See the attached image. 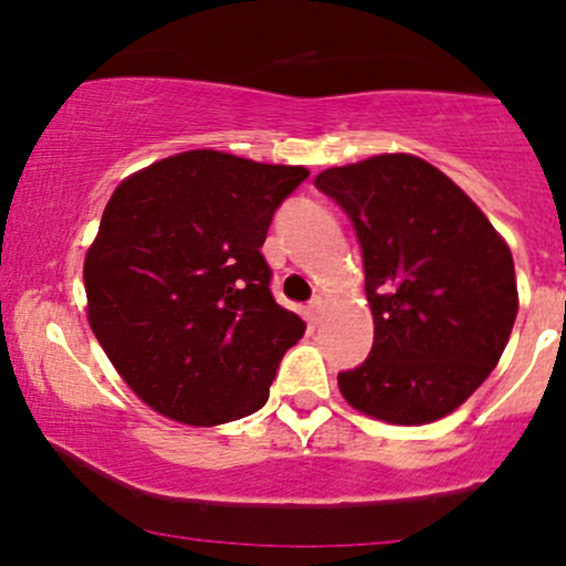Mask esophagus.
<instances>
[{
    "instance_id": "esophagus-1",
    "label": "esophagus",
    "mask_w": 566,
    "mask_h": 566,
    "mask_svg": "<svg viewBox=\"0 0 566 566\" xmlns=\"http://www.w3.org/2000/svg\"><path fill=\"white\" fill-rule=\"evenodd\" d=\"M322 316H324V301L322 297H314V301L308 303V322L319 324Z\"/></svg>"
}]
</instances>
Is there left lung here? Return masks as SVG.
<instances>
[{
  "label": "left lung",
  "instance_id": "8db88e82",
  "mask_svg": "<svg viewBox=\"0 0 566 566\" xmlns=\"http://www.w3.org/2000/svg\"><path fill=\"white\" fill-rule=\"evenodd\" d=\"M354 223L375 319L373 350L337 375L350 407L423 426L463 405L495 369L518 311L509 244L428 161L380 154L316 175Z\"/></svg>",
  "mask_w": 566,
  "mask_h": 566
}]
</instances>
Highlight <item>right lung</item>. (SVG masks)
<instances>
[{
  "instance_id": "add662e5",
  "label": "right lung",
  "mask_w": 566,
  "mask_h": 566,
  "mask_svg": "<svg viewBox=\"0 0 566 566\" xmlns=\"http://www.w3.org/2000/svg\"><path fill=\"white\" fill-rule=\"evenodd\" d=\"M305 178V167L199 148L116 186L84 258L87 319L159 415L220 426L269 401L305 322L271 295L261 247Z\"/></svg>"
}]
</instances>
